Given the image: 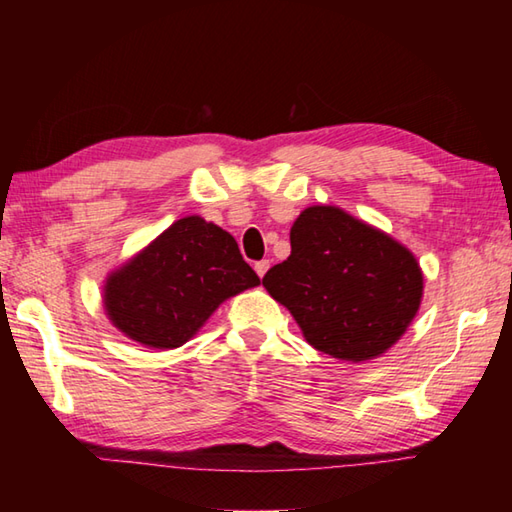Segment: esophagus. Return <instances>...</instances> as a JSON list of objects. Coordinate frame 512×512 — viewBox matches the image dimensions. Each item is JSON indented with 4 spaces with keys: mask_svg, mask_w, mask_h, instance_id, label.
<instances>
[{
    "mask_svg": "<svg viewBox=\"0 0 512 512\" xmlns=\"http://www.w3.org/2000/svg\"><path fill=\"white\" fill-rule=\"evenodd\" d=\"M268 266H271V262H268V259H262V262H255V271H257V275H259V277H264V275H266V271H268Z\"/></svg>",
    "mask_w": 512,
    "mask_h": 512,
    "instance_id": "esophagus-1",
    "label": "esophagus"
}]
</instances>
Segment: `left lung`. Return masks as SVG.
<instances>
[{"instance_id":"1","label":"left lung","mask_w":512,"mask_h":512,"mask_svg":"<svg viewBox=\"0 0 512 512\" xmlns=\"http://www.w3.org/2000/svg\"><path fill=\"white\" fill-rule=\"evenodd\" d=\"M262 284L291 311L309 345L352 363L381 357L400 341L424 289L409 248L334 205L300 212L291 255Z\"/></svg>"}]
</instances>
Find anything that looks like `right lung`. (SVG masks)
<instances>
[{
	"label": "right lung",
	"instance_id": "1",
	"mask_svg": "<svg viewBox=\"0 0 512 512\" xmlns=\"http://www.w3.org/2000/svg\"><path fill=\"white\" fill-rule=\"evenodd\" d=\"M257 284L230 232L185 216L108 275L103 307L128 339L171 350L192 339L223 300Z\"/></svg>",
	"mask_w": 512,
	"mask_h": 512
}]
</instances>
